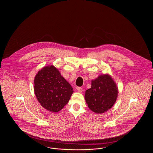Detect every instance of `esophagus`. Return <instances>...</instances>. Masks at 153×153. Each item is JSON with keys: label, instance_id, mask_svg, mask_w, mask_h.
Segmentation results:
<instances>
[{"label": "esophagus", "instance_id": "esophagus-1", "mask_svg": "<svg viewBox=\"0 0 153 153\" xmlns=\"http://www.w3.org/2000/svg\"><path fill=\"white\" fill-rule=\"evenodd\" d=\"M76 89H77V91L78 92H82L83 91V89L81 87H78Z\"/></svg>", "mask_w": 153, "mask_h": 153}]
</instances>
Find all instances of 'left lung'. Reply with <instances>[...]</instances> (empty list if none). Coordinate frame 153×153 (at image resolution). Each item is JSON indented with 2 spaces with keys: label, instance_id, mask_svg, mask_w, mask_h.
<instances>
[{
  "label": "left lung",
  "instance_id": "left-lung-1",
  "mask_svg": "<svg viewBox=\"0 0 153 153\" xmlns=\"http://www.w3.org/2000/svg\"><path fill=\"white\" fill-rule=\"evenodd\" d=\"M117 96L118 88L112 78L102 75L92 81L91 88L85 91V99L89 109L102 114L114 105Z\"/></svg>",
  "mask_w": 153,
  "mask_h": 153
}]
</instances>
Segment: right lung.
Instances as JSON below:
<instances>
[{
	"instance_id": "1",
	"label": "right lung",
	"mask_w": 153,
	"mask_h": 153,
	"mask_svg": "<svg viewBox=\"0 0 153 153\" xmlns=\"http://www.w3.org/2000/svg\"><path fill=\"white\" fill-rule=\"evenodd\" d=\"M38 101L45 109L56 112L62 109L73 94V88L53 65L38 72L34 80Z\"/></svg>"
}]
</instances>
